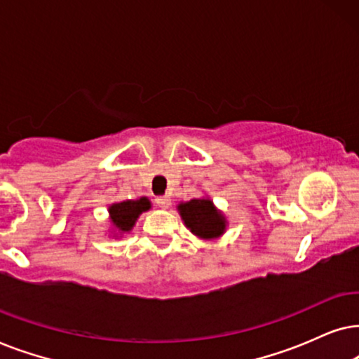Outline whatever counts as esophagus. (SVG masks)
<instances>
[{"instance_id": "34e87169", "label": "esophagus", "mask_w": 359, "mask_h": 359, "mask_svg": "<svg viewBox=\"0 0 359 359\" xmlns=\"http://www.w3.org/2000/svg\"><path fill=\"white\" fill-rule=\"evenodd\" d=\"M156 203L159 205L161 208H169L170 205H172V200H170L169 195H162V197H157L156 198Z\"/></svg>"}]
</instances>
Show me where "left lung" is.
<instances>
[{
	"mask_svg": "<svg viewBox=\"0 0 359 359\" xmlns=\"http://www.w3.org/2000/svg\"><path fill=\"white\" fill-rule=\"evenodd\" d=\"M185 226L200 240H217L226 231L228 219L210 197L192 198L177 205Z\"/></svg>",
	"mask_w": 359,
	"mask_h": 359,
	"instance_id": "1",
	"label": "left lung"
}]
</instances>
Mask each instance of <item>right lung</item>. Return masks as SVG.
<instances>
[{"mask_svg":"<svg viewBox=\"0 0 359 359\" xmlns=\"http://www.w3.org/2000/svg\"><path fill=\"white\" fill-rule=\"evenodd\" d=\"M152 203L147 197H140L135 200H124L114 202L108 207V219L111 223V236L123 238L135 228L137 218L142 213L151 210Z\"/></svg>","mask_w":359,"mask_h":359,"instance_id":"right-lung-1","label":"right lung"}]
</instances>
